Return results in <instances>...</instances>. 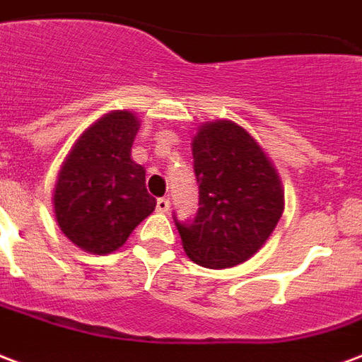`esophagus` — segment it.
<instances>
[{"label": "esophagus", "instance_id": "obj_1", "mask_svg": "<svg viewBox=\"0 0 362 362\" xmlns=\"http://www.w3.org/2000/svg\"><path fill=\"white\" fill-rule=\"evenodd\" d=\"M156 210L162 211V214L170 210V198H158V200H156Z\"/></svg>", "mask_w": 362, "mask_h": 362}]
</instances>
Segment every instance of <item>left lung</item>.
I'll return each instance as SVG.
<instances>
[{
  "label": "left lung",
  "mask_w": 362,
  "mask_h": 362,
  "mask_svg": "<svg viewBox=\"0 0 362 362\" xmlns=\"http://www.w3.org/2000/svg\"><path fill=\"white\" fill-rule=\"evenodd\" d=\"M192 158L197 216L179 221L173 214L183 248L202 267H235L262 248L281 219V179L254 137L229 119L200 127Z\"/></svg>",
  "instance_id": "1"
}]
</instances>
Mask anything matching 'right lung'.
<instances>
[{
    "label": "right lung",
    "instance_id": "right-lung-1",
    "mask_svg": "<svg viewBox=\"0 0 362 362\" xmlns=\"http://www.w3.org/2000/svg\"><path fill=\"white\" fill-rule=\"evenodd\" d=\"M139 119L110 112L83 132L57 177L55 216L64 235L81 250L110 254L154 211L145 168L132 160Z\"/></svg>",
    "mask_w": 362,
    "mask_h": 362
}]
</instances>
